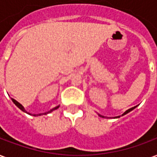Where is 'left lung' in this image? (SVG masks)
Instances as JSON below:
<instances>
[{
	"label": "left lung",
	"instance_id": "1",
	"mask_svg": "<svg viewBox=\"0 0 157 157\" xmlns=\"http://www.w3.org/2000/svg\"><path fill=\"white\" fill-rule=\"evenodd\" d=\"M135 108H136V106H135V107H133V108H131V109H128V110H127V111H125V112L124 113H123V114H122V116H123V115H124V114H127V113H129V112H130V111H132V110H133V109H135ZM98 115L100 116V117H102V118H104V116L101 115V114H98ZM115 118H119V116H118V117H115Z\"/></svg>",
	"mask_w": 157,
	"mask_h": 157
}]
</instances>
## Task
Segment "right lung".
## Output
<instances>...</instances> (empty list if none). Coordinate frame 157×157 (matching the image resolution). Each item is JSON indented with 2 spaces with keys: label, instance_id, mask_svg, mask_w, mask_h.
I'll use <instances>...</instances> for the list:
<instances>
[{
  "label": "right lung",
  "instance_id": "right-lung-1",
  "mask_svg": "<svg viewBox=\"0 0 157 157\" xmlns=\"http://www.w3.org/2000/svg\"><path fill=\"white\" fill-rule=\"evenodd\" d=\"M12 102H14V103H15V105L17 106V108H19V109H21L22 111H23V112L27 113V111H26L25 109H24V108H23V106H22V104H21V103H19V102H17V101H16L15 99L12 98ZM59 107V106H57V107H55V108H54V109H52L51 110H49L48 112H46V113H39V114H38V116H39V115H42V114H47V113H49L53 112V111H54V110H55V109H58ZM29 113V114H30L29 113ZM33 116H37V115H36V114H34V115H33Z\"/></svg>",
  "mask_w": 157,
  "mask_h": 157
}]
</instances>
